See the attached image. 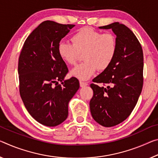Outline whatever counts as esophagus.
Wrapping results in <instances>:
<instances>
[{"instance_id": "34e87169", "label": "esophagus", "mask_w": 158, "mask_h": 158, "mask_svg": "<svg viewBox=\"0 0 158 158\" xmlns=\"http://www.w3.org/2000/svg\"><path fill=\"white\" fill-rule=\"evenodd\" d=\"M79 84H80V86H81V87L86 86H87V85H88V83H87V82H85L84 81H80Z\"/></svg>"}]
</instances>
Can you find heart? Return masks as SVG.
Wrapping results in <instances>:
<instances>
[{
	"label": "heart",
	"instance_id": "obj_1",
	"mask_svg": "<svg viewBox=\"0 0 158 158\" xmlns=\"http://www.w3.org/2000/svg\"><path fill=\"white\" fill-rule=\"evenodd\" d=\"M72 44L62 41L57 46L60 58L68 64H74L79 53L84 52V62L77 65L71 74L81 80H86L98 68L107 69L113 62L117 52V40L114 34L102 32L91 27L79 29L71 37Z\"/></svg>",
	"mask_w": 158,
	"mask_h": 158
}]
</instances>
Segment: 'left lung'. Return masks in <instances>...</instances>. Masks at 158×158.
<instances>
[{"mask_svg": "<svg viewBox=\"0 0 158 158\" xmlns=\"http://www.w3.org/2000/svg\"><path fill=\"white\" fill-rule=\"evenodd\" d=\"M100 29H112L116 34L117 52L110 65L90 85L94 91L90 110L95 121L110 127L124 121L136 106L143 84V53L136 36L124 24L114 22Z\"/></svg>", "mask_w": 158, "mask_h": 158, "instance_id": "8db88e82", "label": "left lung"}]
</instances>
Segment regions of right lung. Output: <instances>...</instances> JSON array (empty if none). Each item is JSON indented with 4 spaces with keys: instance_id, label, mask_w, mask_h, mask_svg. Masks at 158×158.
<instances>
[{
    "instance_id": "add662e5",
    "label": "right lung",
    "mask_w": 158,
    "mask_h": 158,
    "mask_svg": "<svg viewBox=\"0 0 158 158\" xmlns=\"http://www.w3.org/2000/svg\"><path fill=\"white\" fill-rule=\"evenodd\" d=\"M74 26L43 22L27 37L19 57L21 98L31 116L47 127L67 119L69 102L79 89L75 77L64 81L68 68L57 52L61 39Z\"/></svg>"
}]
</instances>
